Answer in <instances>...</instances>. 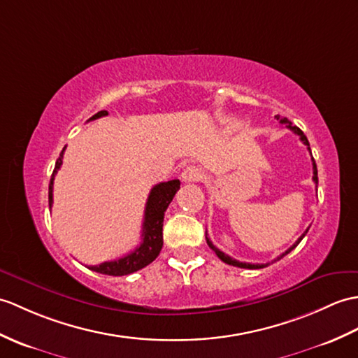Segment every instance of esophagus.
<instances>
[{"label": "esophagus", "mask_w": 358, "mask_h": 358, "mask_svg": "<svg viewBox=\"0 0 358 358\" xmlns=\"http://www.w3.org/2000/svg\"><path fill=\"white\" fill-rule=\"evenodd\" d=\"M203 178V172L198 166H187V168L181 172V180L185 182H196Z\"/></svg>", "instance_id": "obj_1"}]
</instances>
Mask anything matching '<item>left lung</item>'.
Masks as SVG:
<instances>
[{
	"label": "left lung",
	"mask_w": 358,
	"mask_h": 358,
	"mask_svg": "<svg viewBox=\"0 0 358 358\" xmlns=\"http://www.w3.org/2000/svg\"><path fill=\"white\" fill-rule=\"evenodd\" d=\"M276 119H278V120H280V123H282V124H285V127H287L288 129H292V131L294 132V134H297L299 137H301L302 143H303L306 148H308V151L311 152V149H310V143H308V138H306V136L303 134V132H302L301 129H299L297 127H294V124H293L292 122H289L287 117L282 119L279 114L276 115ZM313 181L315 182V186H317V182H319V178H317V166H315V162H314V159H313ZM306 231H308V229H306V230L303 231L302 236L299 238V239L296 241V243H294L292 247L288 248V250H285V252L282 253L280 256H278V261L280 259V257H284L285 255H288L289 252L294 250V248L297 247V244L301 243V241L303 239V236L306 235ZM206 241H207V244H209V247L212 248V250H213L215 253H217V256L220 257V259H221L222 262H226V264H229V265H234V267H239V268H250V270H255V268H264V267H267V265H270V262H267V264H250V262H239V261L234 259V257H230L229 255L222 253L218 247H215V245H213V243H212V241H210L209 238H207V234H206Z\"/></svg>",
	"instance_id": "obj_1"
}]
</instances>
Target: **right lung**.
Here are the masks:
<instances>
[{
    "mask_svg": "<svg viewBox=\"0 0 358 358\" xmlns=\"http://www.w3.org/2000/svg\"><path fill=\"white\" fill-rule=\"evenodd\" d=\"M108 115V111H99L94 114L90 120H96L99 117ZM88 120V122H90ZM65 148L56 160L55 171L52 173L48 185V206L53 204V181L57 171L62 166V157H64ZM180 189L178 180H171L159 182L151 189V194L148 196L146 207H145V220H143V230H141V243L134 252L128 253L127 256L119 257V259L102 262L99 265H90V270L108 274V276H124V274H131L137 270H141L146 265L151 264L157 256L160 255L163 247V220L164 212L171 204L172 198L176 196L177 190Z\"/></svg>",
    "mask_w": 358,
    "mask_h": 358,
    "instance_id": "add662e5",
    "label": "right lung"
}]
</instances>
